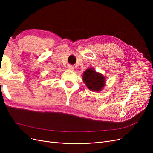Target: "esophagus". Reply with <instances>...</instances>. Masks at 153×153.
<instances>
[{"label":"esophagus","mask_w":153,"mask_h":153,"mask_svg":"<svg viewBox=\"0 0 153 153\" xmlns=\"http://www.w3.org/2000/svg\"><path fill=\"white\" fill-rule=\"evenodd\" d=\"M68 68L69 69H70V70H73V67L72 66H69L68 67Z\"/></svg>","instance_id":"esophagus-1"}]
</instances>
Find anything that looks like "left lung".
<instances>
[{"label": "left lung", "instance_id": "obj_1", "mask_svg": "<svg viewBox=\"0 0 153 153\" xmlns=\"http://www.w3.org/2000/svg\"><path fill=\"white\" fill-rule=\"evenodd\" d=\"M83 81L91 91L99 92L105 85V77L100 73L96 72L93 68H89L84 72Z\"/></svg>", "mask_w": 153, "mask_h": 153}]
</instances>
